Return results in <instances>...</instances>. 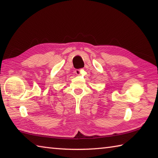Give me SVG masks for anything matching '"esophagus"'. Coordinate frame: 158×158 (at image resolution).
I'll list each match as a JSON object with an SVG mask.
<instances>
[{
    "mask_svg": "<svg viewBox=\"0 0 158 158\" xmlns=\"http://www.w3.org/2000/svg\"><path fill=\"white\" fill-rule=\"evenodd\" d=\"M75 74H81V69H77L75 71Z\"/></svg>",
    "mask_w": 158,
    "mask_h": 158,
    "instance_id": "obj_1",
    "label": "esophagus"
}]
</instances>
